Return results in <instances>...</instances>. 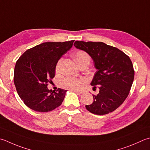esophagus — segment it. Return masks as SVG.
<instances>
[{
  "instance_id": "esophagus-1",
  "label": "esophagus",
  "mask_w": 150,
  "mask_h": 150,
  "mask_svg": "<svg viewBox=\"0 0 150 150\" xmlns=\"http://www.w3.org/2000/svg\"><path fill=\"white\" fill-rule=\"evenodd\" d=\"M73 91V92L77 93H79V94H82V93H83L84 92H83V91H77V90H72Z\"/></svg>"
}]
</instances>
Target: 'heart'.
<instances>
[{"mask_svg": "<svg viewBox=\"0 0 150 150\" xmlns=\"http://www.w3.org/2000/svg\"><path fill=\"white\" fill-rule=\"evenodd\" d=\"M76 62L79 64L82 62L86 60H90V57L89 54L86 52L84 51H77L73 54ZM62 62V59H60L58 61L56 66V71H58L60 69V66ZM86 79L84 78H76L69 77L66 78L62 82V86L66 89L71 90H81L82 88L83 87L84 85L86 83Z\"/></svg>", "mask_w": 150, "mask_h": 150, "instance_id": "1", "label": "heart"}]
</instances>
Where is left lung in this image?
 I'll use <instances>...</instances> for the list:
<instances>
[{"label": "left lung", "instance_id": "8db88e82", "mask_svg": "<svg viewBox=\"0 0 150 150\" xmlns=\"http://www.w3.org/2000/svg\"><path fill=\"white\" fill-rule=\"evenodd\" d=\"M74 46L86 52L97 69L91 85L99 92L93 95L92 104L86 105L97 115L112 112L127 98L134 80V71L129 57L118 48L103 42L76 41Z\"/></svg>", "mask_w": 150, "mask_h": 150}]
</instances>
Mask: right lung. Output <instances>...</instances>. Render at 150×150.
Instances as JSON below:
<instances>
[{
    "instance_id": "1",
    "label": "right lung",
    "mask_w": 150,
    "mask_h": 150,
    "mask_svg": "<svg viewBox=\"0 0 150 150\" xmlns=\"http://www.w3.org/2000/svg\"><path fill=\"white\" fill-rule=\"evenodd\" d=\"M74 40L45 42L28 49L17 61L14 84L24 103L37 112H49L59 107L67 90H49L58 60L72 47Z\"/></svg>"
}]
</instances>
